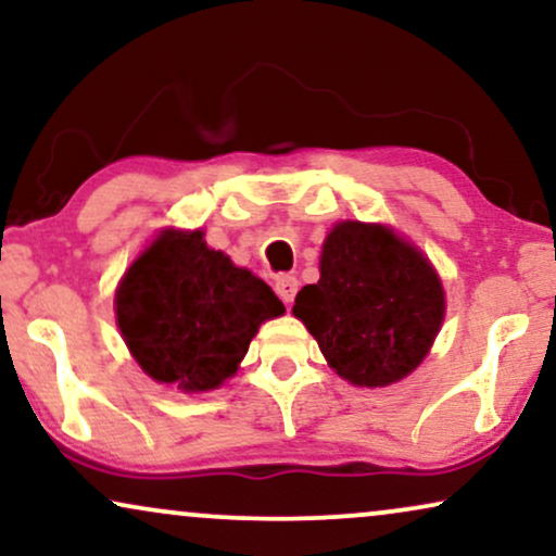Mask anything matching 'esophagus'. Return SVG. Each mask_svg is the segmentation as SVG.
Segmentation results:
<instances>
[{
  "label": "esophagus",
  "mask_w": 556,
  "mask_h": 556,
  "mask_svg": "<svg viewBox=\"0 0 556 556\" xmlns=\"http://www.w3.org/2000/svg\"><path fill=\"white\" fill-rule=\"evenodd\" d=\"M274 290H277L279 300H282L285 305H292L294 294L300 290L298 277H292V274H282V277H277V282H274Z\"/></svg>",
  "instance_id": "1"
}]
</instances>
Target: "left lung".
I'll use <instances>...</instances> for the list:
<instances>
[{"instance_id":"1","label":"left lung","mask_w":556,"mask_h":556,"mask_svg":"<svg viewBox=\"0 0 556 556\" xmlns=\"http://www.w3.org/2000/svg\"><path fill=\"white\" fill-rule=\"evenodd\" d=\"M292 313L343 379L384 388L424 362L444 290L428 258L390 228L349 220L330 230L318 285L302 287Z\"/></svg>"}]
</instances>
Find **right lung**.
Listing matches in <instances>:
<instances>
[{
    "label": "right lung",
    "instance_id": "add662e5",
    "mask_svg": "<svg viewBox=\"0 0 556 556\" xmlns=\"http://www.w3.org/2000/svg\"><path fill=\"white\" fill-rule=\"evenodd\" d=\"M115 311L146 375L202 392L233 375L258 326L285 305L269 285L207 249L200 230H166L125 274Z\"/></svg>",
    "mask_w": 556,
    "mask_h": 556
}]
</instances>
